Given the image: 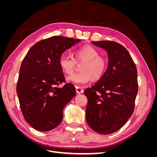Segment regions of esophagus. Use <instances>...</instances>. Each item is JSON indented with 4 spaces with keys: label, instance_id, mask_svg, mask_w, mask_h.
I'll return each mask as SVG.
<instances>
[{
    "label": "esophagus",
    "instance_id": "34e87169",
    "mask_svg": "<svg viewBox=\"0 0 157 157\" xmlns=\"http://www.w3.org/2000/svg\"><path fill=\"white\" fill-rule=\"evenodd\" d=\"M76 92H77V94H81L84 92V89L81 87L76 86Z\"/></svg>",
    "mask_w": 157,
    "mask_h": 157
}]
</instances>
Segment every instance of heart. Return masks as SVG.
I'll list each match as a JSON object with an SVG mask.
<instances>
[{
  "instance_id": "heart-1",
  "label": "heart",
  "mask_w": 157,
  "mask_h": 157,
  "mask_svg": "<svg viewBox=\"0 0 157 157\" xmlns=\"http://www.w3.org/2000/svg\"><path fill=\"white\" fill-rule=\"evenodd\" d=\"M74 59L66 54H61L58 59L59 65L65 74L73 73L77 63L84 62L80 73H74L68 77L71 83L82 85L87 84L90 78L96 81L105 74L108 61L104 56H99V51L92 46H84L74 52Z\"/></svg>"
}]
</instances>
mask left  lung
Returning a JSON list of instances; mask_svg holds the SVG:
<instances>
[{
    "instance_id": "left-lung-1",
    "label": "left lung",
    "mask_w": 157,
    "mask_h": 157,
    "mask_svg": "<svg viewBox=\"0 0 157 157\" xmlns=\"http://www.w3.org/2000/svg\"><path fill=\"white\" fill-rule=\"evenodd\" d=\"M92 43L108 52L105 74L84 90L88 99L86 118L89 126L101 134H110L124 126L134 113L138 91L137 71L129 52L117 42Z\"/></svg>"
}]
</instances>
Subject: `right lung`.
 I'll list each match as a JSON object with an SVG mask.
<instances>
[{"label":"right lung","instance_id":"1","mask_svg":"<svg viewBox=\"0 0 157 157\" xmlns=\"http://www.w3.org/2000/svg\"><path fill=\"white\" fill-rule=\"evenodd\" d=\"M80 41L62 36L47 38L33 45L22 61L16 92L23 117L36 130L47 132L58 126L64 107L75 96L74 85L65 82L58 59Z\"/></svg>","mask_w":157,"mask_h":157}]
</instances>
